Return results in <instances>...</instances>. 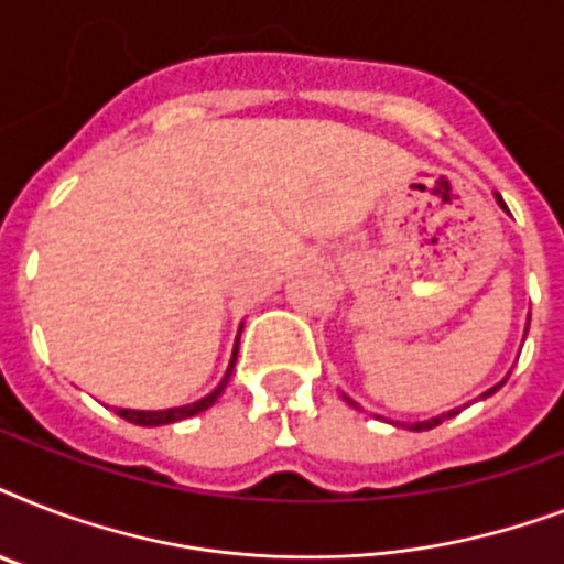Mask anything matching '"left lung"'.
<instances>
[{"mask_svg": "<svg viewBox=\"0 0 564 564\" xmlns=\"http://www.w3.org/2000/svg\"><path fill=\"white\" fill-rule=\"evenodd\" d=\"M495 198H498V204L500 207H503V210H507V204H503V198H500V195H495ZM527 336V334H524ZM509 377V375H507ZM507 377H503V380H500L498 386H491L489 392H482L480 398H489V394H495L500 389V386L507 383ZM345 401L351 403V406H357V403L351 401V398H348V394H343ZM357 410H360V406H357ZM454 415H459V406H456V410H447V412H442V415H436V419H427V421H415V424H410V430H430V427H436V424H442V421H447V419H454Z\"/></svg>", "mask_w": 564, "mask_h": 564, "instance_id": "obj_1", "label": "left lung"}]
</instances>
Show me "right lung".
<instances>
[{
  "label": "right lung",
  "mask_w": 564,
  "mask_h": 564,
  "mask_svg": "<svg viewBox=\"0 0 564 564\" xmlns=\"http://www.w3.org/2000/svg\"><path fill=\"white\" fill-rule=\"evenodd\" d=\"M239 334H242V327H239ZM237 351H239V336L237 343H234V354H230V362H228V371L225 377L219 380V386L213 389L210 394H204L198 401L193 403H184V406H170V410H119L117 415H122L126 421L131 424H140V427H161V424H175V421H184V419H193L198 412L210 410L213 403L219 401V394L225 392V386H228L230 375H234V362H237Z\"/></svg>",
  "instance_id": "1"
}]
</instances>
